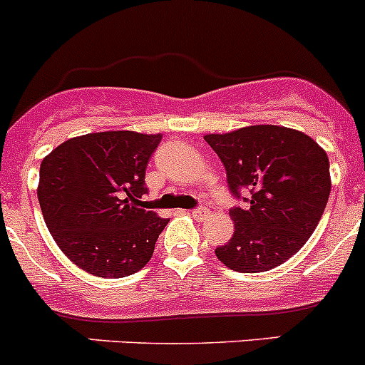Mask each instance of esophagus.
<instances>
[{"mask_svg": "<svg viewBox=\"0 0 365 365\" xmlns=\"http://www.w3.org/2000/svg\"><path fill=\"white\" fill-rule=\"evenodd\" d=\"M190 215H192L194 219H197V221H203V219H207L208 215H210V210H208L207 207H197L194 208V210H190Z\"/></svg>", "mask_w": 365, "mask_h": 365, "instance_id": "obj_1", "label": "esophagus"}]
</instances>
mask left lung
Segmentation results:
<instances>
[{
    "mask_svg": "<svg viewBox=\"0 0 365 365\" xmlns=\"http://www.w3.org/2000/svg\"><path fill=\"white\" fill-rule=\"evenodd\" d=\"M205 140L225 165L230 192L246 201L230 210L235 230L215 257L239 272L284 264L305 246L328 203L327 151L303 132L274 125L210 133Z\"/></svg>",
    "mask_w": 365,
    "mask_h": 365,
    "instance_id": "8db88e82",
    "label": "left lung"
}]
</instances>
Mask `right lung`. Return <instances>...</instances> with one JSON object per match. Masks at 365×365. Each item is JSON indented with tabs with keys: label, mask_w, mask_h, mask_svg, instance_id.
<instances>
[{
	"label": "right lung",
	"mask_w": 365,
	"mask_h": 365,
	"mask_svg": "<svg viewBox=\"0 0 365 365\" xmlns=\"http://www.w3.org/2000/svg\"><path fill=\"white\" fill-rule=\"evenodd\" d=\"M160 140V133H87L42 160L37 196L46 226L80 269L123 278L150 262L169 222L140 208L148 162Z\"/></svg>",
	"instance_id": "add662e5"
}]
</instances>
